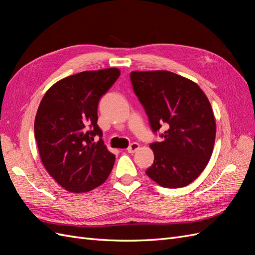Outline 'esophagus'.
<instances>
[{
    "mask_svg": "<svg viewBox=\"0 0 255 255\" xmlns=\"http://www.w3.org/2000/svg\"><path fill=\"white\" fill-rule=\"evenodd\" d=\"M139 148H140L139 143L134 142V143H132V144H130V145L128 146V153H135L136 151L139 150Z\"/></svg>",
    "mask_w": 255,
    "mask_h": 255,
    "instance_id": "34e87169",
    "label": "esophagus"
}]
</instances>
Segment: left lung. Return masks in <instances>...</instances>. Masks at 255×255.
Masks as SVG:
<instances>
[{
    "mask_svg": "<svg viewBox=\"0 0 255 255\" xmlns=\"http://www.w3.org/2000/svg\"><path fill=\"white\" fill-rule=\"evenodd\" d=\"M130 81L153 132L167 128L163 141L150 144L154 161L146 175L161 187L187 186L214 150L216 120L210 101L198 84L170 71H132Z\"/></svg>",
    "mask_w": 255,
    "mask_h": 255,
    "instance_id": "left-lung-1",
    "label": "left lung"
}]
</instances>
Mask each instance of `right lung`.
Listing matches in <instances>:
<instances>
[{
  "label": "right lung",
  "mask_w": 255,
  "mask_h": 255,
  "mask_svg": "<svg viewBox=\"0 0 255 255\" xmlns=\"http://www.w3.org/2000/svg\"><path fill=\"white\" fill-rule=\"evenodd\" d=\"M118 68L83 71L56 82L45 92L35 118V138L45 170L73 194L87 192L109 177L115 155L97 125L98 104L118 79Z\"/></svg>",
  "instance_id": "right-lung-1"
}]
</instances>
